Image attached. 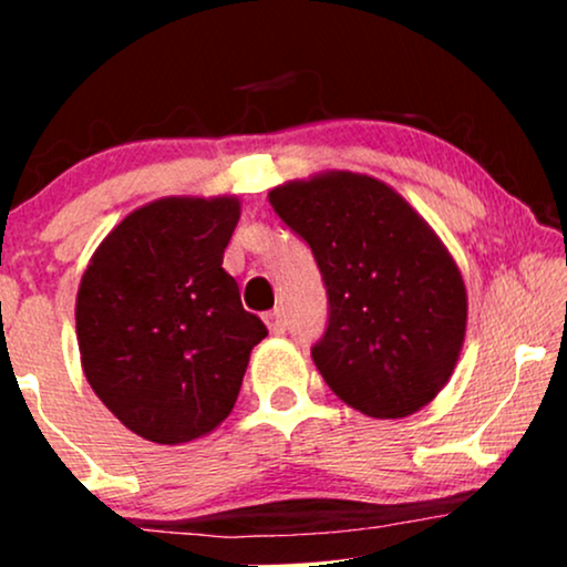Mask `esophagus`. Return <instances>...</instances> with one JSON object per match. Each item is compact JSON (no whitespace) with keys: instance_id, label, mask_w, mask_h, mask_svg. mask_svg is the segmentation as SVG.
<instances>
[{"instance_id":"34e87169","label":"esophagus","mask_w":567,"mask_h":567,"mask_svg":"<svg viewBox=\"0 0 567 567\" xmlns=\"http://www.w3.org/2000/svg\"><path fill=\"white\" fill-rule=\"evenodd\" d=\"M262 320H266L270 336H281V332L286 330V317L281 309H270V312L262 315Z\"/></svg>"}]
</instances>
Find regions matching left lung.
Instances as JSON below:
<instances>
[{
	"mask_svg": "<svg viewBox=\"0 0 567 567\" xmlns=\"http://www.w3.org/2000/svg\"><path fill=\"white\" fill-rule=\"evenodd\" d=\"M312 247L330 320L315 367L346 405L408 417L444 390L467 332V289L429 221L377 177L328 169L268 193Z\"/></svg>",
	"mask_w": 567,
	"mask_h": 567,
	"instance_id": "8db88e82",
	"label": "left lung"
}]
</instances>
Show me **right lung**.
Listing matches in <instances>:
<instances>
[{
	"mask_svg": "<svg viewBox=\"0 0 567 567\" xmlns=\"http://www.w3.org/2000/svg\"><path fill=\"white\" fill-rule=\"evenodd\" d=\"M237 196L138 206L97 245L76 291V343L103 405L154 444L204 439L235 408L268 336L221 268Z\"/></svg>",
	"mask_w": 567,
	"mask_h": 567,
	"instance_id": "add662e5",
	"label": "right lung"
}]
</instances>
